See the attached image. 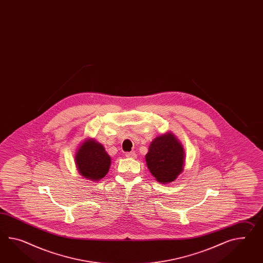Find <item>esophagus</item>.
<instances>
[{
  "label": "esophagus",
  "instance_id": "1",
  "mask_svg": "<svg viewBox=\"0 0 263 263\" xmlns=\"http://www.w3.org/2000/svg\"><path fill=\"white\" fill-rule=\"evenodd\" d=\"M125 157L128 159H137V154L135 152H128L125 154Z\"/></svg>",
  "mask_w": 263,
  "mask_h": 263
}]
</instances>
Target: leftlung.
Wrapping results in <instances>:
<instances>
[{"instance_id": "left-lung-1", "label": "left lung", "mask_w": 263, "mask_h": 263, "mask_svg": "<svg viewBox=\"0 0 263 263\" xmlns=\"http://www.w3.org/2000/svg\"><path fill=\"white\" fill-rule=\"evenodd\" d=\"M145 160L156 180L168 184L183 171L184 148L172 132H166L151 141Z\"/></svg>"}]
</instances>
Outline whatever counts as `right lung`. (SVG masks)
Returning <instances> with one entry per match:
<instances>
[{
  "mask_svg": "<svg viewBox=\"0 0 263 263\" xmlns=\"http://www.w3.org/2000/svg\"><path fill=\"white\" fill-rule=\"evenodd\" d=\"M75 162L78 172L84 179L99 181L108 173L111 158L103 144L95 141V139L86 138L77 148Z\"/></svg>",
  "mask_w": 263,
  "mask_h": 263,
  "instance_id": "add662e5",
  "label": "right lung"
}]
</instances>
